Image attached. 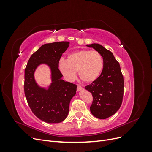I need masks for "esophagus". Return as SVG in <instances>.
I'll return each mask as SVG.
<instances>
[{
	"mask_svg": "<svg viewBox=\"0 0 152 152\" xmlns=\"http://www.w3.org/2000/svg\"><path fill=\"white\" fill-rule=\"evenodd\" d=\"M82 89H83V87L81 86L80 85H77V91H80Z\"/></svg>",
	"mask_w": 152,
	"mask_h": 152,
	"instance_id": "esophagus-1",
	"label": "esophagus"
}]
</instances>
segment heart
<instances>
[{"mask_svg":"<svg viewBox=\"0 0 152 152\" xmlns=\"http://www.w3.org/2000/svg\"><path fill=\"white\" fill-rule=\"evenodd\" d=\"M61 72L68 80H72L78 71L80 79L91 82L99 76L103 68V57L94 50H80L69 54L66 61L61 59L59 63Z\"/></svg>","mask_w":152,"mask_h":152,"instance_id":"b5f03b06","label":"heart"}]
</instances>
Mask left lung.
I'll return each mask as SVG.
<instances>
[{
	"mask_svg": "<svg viewBox=\"0 0 152 152\" xmlns=\"http://www.w3.org/2000/svg\"><path fill=\"white\" fill-rule=\"evenodd\" d=\"M99 52L103 57V68L101 75L85 87L93 96L90 110L93 115L105 119L120 108L124 95V77L120 64L109 50L98 44L87 45Z\"/></svg>",
	"mask_w": 152,
	"mask_h": 152,
	"instance_id": "1",
	"label": "left lung"
}]
</instances>
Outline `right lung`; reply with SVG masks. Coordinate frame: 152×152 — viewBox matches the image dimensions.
<instances>
[{
    "label": "right lung",
    "mask_w": 152,
    "mask_h": 152,
    "mask_svg": "<svg viewBox=\"0 0 152 152\" xmlns=\"http://www.w3.org/2000/svg\"><path fill=\"white\" fill-rule=\"evenodd\" d=\"M69 46V42H56L41 46L31 55L25 69L24 91L27 103L35 115L47 123H59L68 115L71 99L77 85L65 82L59 69V61ZM40 63H46L52 70L53 83L48 90L35 83L33 73Z\"/></svg>",
    "instance_id": "obj_1"
}]
</instances>
